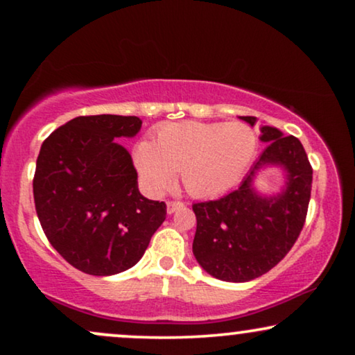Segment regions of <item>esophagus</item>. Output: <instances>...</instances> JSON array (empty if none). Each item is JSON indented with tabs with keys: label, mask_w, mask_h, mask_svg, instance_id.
I'll use <instances>...</instances> for the list:
<instances>
[{
	"label": "esophagus",
	"mask_w": 355,
	"mask_h": 355,
	"mask_svg": "<svg viewBox=\"0 0 355 355\" xmlns=\"http://www.w3.org/2000/svg\"><path fill=\"white\" fill-rule=\"evenodd\" d=\"M184 205H186V203H184L182 200H168V203H166V210H168L169 215H171V213L179 210V208H182Z\"/></svg>",
	"instance_id": "1"
}]
</instances>
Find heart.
Instances as JSON below:
<instances>
[{
  "label": "heart",
  "mask_w": 355,
  "mask_h": 355,
  "mask_svg": "<svg viewBox=\"0 0 355 355\" xmlns=\"http://www.w3.org/2000/svg\"><path fill=\"white\" fill-rule=\"evenodd\" d=\"M259 150L255 130L242 123L163 124L155 130L153 144L140 140L134 164L150 191L171 187L176 173L193 197H216L236 186Z\"/></svg>",
  "instance_id": "b5f03b06"
}]
</instances>
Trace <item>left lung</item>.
Instances as JSON below:
<instances>
[{
  "mask_svg": "<svg viewBox=\"0 0 355 355\" xmlns=\"http://www.w3.org/2000/svg\"><path fill=\"white\" fill-rule=\"evenodd\" d=\"M241 119L257 123L255 116ZM260 140L268 147L236 191L192 205L197 216L193 255L208 275L230 283L255 279L278 265L307 218L313 169L300 140L283 137L270 125L261 128ZM266 164H279L288 173L286 189L276 198H261L251 187L256 171Z\"/></svg>",
  "mask_w": 355,
  "mask_h": 355,
  "instance_id": "8db88e82",
  "label": "left lung"
}]
</instances>
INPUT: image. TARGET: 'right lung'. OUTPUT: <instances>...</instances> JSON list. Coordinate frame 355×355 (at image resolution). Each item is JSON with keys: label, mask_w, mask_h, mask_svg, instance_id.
Masks as SVG:
<instances>
[{"label": "right lung", "mask_w": 355, "mask_h": 355, "mask_svg": "<svg viewBox=\"0 0 355 355\" xmlns=\"http://www.w3.org/2000/svg\"><path fill=\"white\" fill-rule=\"evenodd\" d=\"M140 128L137 116H79L42 144L33 176L37 216L58 254L87 275L134 266L166 218V203L139 192L132 158L114 142Z\"/></svg>", "instance_id": "right-lung-1"}]
</instances>
